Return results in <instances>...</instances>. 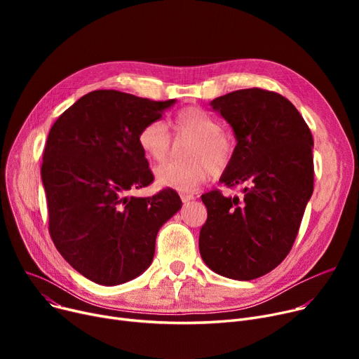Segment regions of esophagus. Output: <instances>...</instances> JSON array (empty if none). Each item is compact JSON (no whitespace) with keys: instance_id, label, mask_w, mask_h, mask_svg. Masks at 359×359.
Returning <instances> with one entry per match:
<instances>
[{"instance_id":"obj_1","label":"esophagus","mask_w":359,"mask_h":359,"mask_svg":"<svg viewBox=\"0 0 359 359\" xmlns=\"http://www.w3.org/2000/svg\"><path fill=\"white\" fill-rule=\"evenodd\" d=\"M180 199H182L183 203H187V202H191V201L195 199V195H192V194H180Z\"/></svg>"}]
</instances>
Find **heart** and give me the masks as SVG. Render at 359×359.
<instances>
[{
  "instance_id": "obj_1",
  "label": "heart",
  "mask_w": 359,
  "mask_h": 359,
  "mask_svg": "<svg viewBox=\"0 0 359 359\" xmlns=\"http://www.w3.org/2000/svg\"><path fill=\"white\" fill-rule=\"evenodd\" d=\"M175 135L194 137L187 158L189 163L168 161L156 168L158 184L180 192H191L208 180L212 168L227 167L233 157V142L224 134L221 123L201 107H186L168 122ZM170 132L161 121L147 123L138 134V144L151 161H163L170 149Z\"/></svg>"
}]
</instances>
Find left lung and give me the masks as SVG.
<instances>
[{
    "mask_svg": "<svg viewBox=\"0 0 359 359\" xmlns=\"http://www.w3.org/2000/svg\"><path fill=\"white\" fill-rule=\"evenodd\" d=\"M210 104L237 141L219 182L243 186V196H201L208 218L199 252L215 273L252 280L275 269L292 248L313 195V137L295 106L273 91L237 90Z\"/></svg>",
    "mask_w": 359,
    "mask_h": 359,
    "instance_id": "8db88e82",
    "label": "left lung"
}]
</instances>
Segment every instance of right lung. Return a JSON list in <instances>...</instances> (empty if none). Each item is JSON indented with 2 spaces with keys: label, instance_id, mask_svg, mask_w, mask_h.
Segmentation results:
<instances>
[{
  "label": "right lung",
  "instance_id": "right-lung-1",
  "mask_svg": "<svg viewBox=\"0 0 359 359\" xmlns=\"http://www.w3.org/2000/svg\"><path fill=\"white\" fill-rule=\"evenodd\" d=\"M175 103L96 90L49 130L41 170L49 233L69 265L96 284L140 276L153 262L161 225L182 208L170 187L151 198L126 195L154 180L140 130Z\"/></svg>",
  "mask_w": 359,
  "mask_h": 359
}]
</instances>
